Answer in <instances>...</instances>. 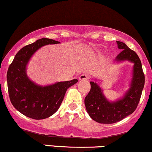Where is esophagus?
<instances>
[{"label": "esophagus", "instance_id": "1", "mask_svg": "<svg viewBox=\"0 0 152 152\" xmlns=\"http://www.w3.org/2000/svg\"><path fill=\"white\" fill-rule=\"evenodd\" d=\"M88 78H89V76L88 74H81L78 78V79L81 80V81H86V80H88Z\"/></svg>", "mask_w": 152, "mask_h": 152}]
</instances>
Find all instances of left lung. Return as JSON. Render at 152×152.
<instances>
[{
	"instance_id": "8db88e82",
	"label": "left lung",
	"mask_w": 152,
	"mask_h": 152,
	"mask_svg": "<svg viewBox=\"0 0 152 152\" xmlns=\"http://www.w3.org/2000/svg\"><path fill=\"white\" fill-rule=\"evenodd\" d=\"M118 49L121 52L115 58L114 62L125 61L134 64L132 78L129 88L123 97L114 102L106 98L98 83L91 81V90L85 98L84 103L88 115L92 119L100 124H114L126 118L137 109L144 86V74L142 63L134 50L124 43L116 41Z\"/></svg>"
}]
</instances>
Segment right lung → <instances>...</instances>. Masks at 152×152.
<instances>
[{
	"label": "right lung",
	"instance_id": "1",
	"mask_svg": "<svg viewBox=\"0 0 152 152\" xmlns=\"http://www.w3.org/2000/svg\"><path fill=\"white\" fill-rule=\"evenodd\" d=\"M59 43L47 38L37 40L19 50L8 68L7 83L10 102L27 117L39 120L52 116L60 107L68 88L78 82L73 79L41 86L27 76V65L33 55L46 45Z\"/></svg>",
	"mask_w": 152,
	"mask_h": 152
}]
</instances>
